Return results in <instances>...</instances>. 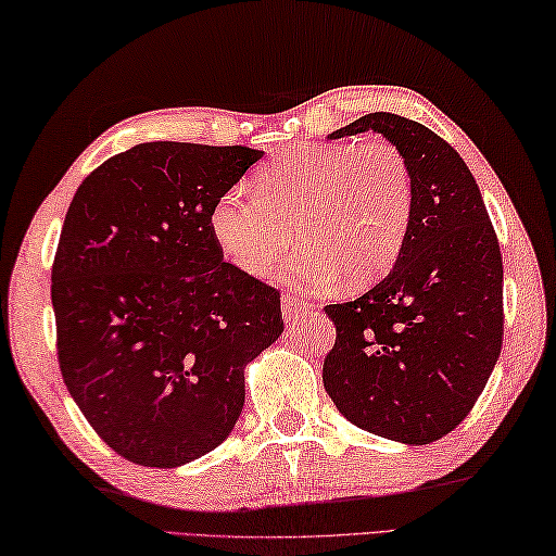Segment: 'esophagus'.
I'll use <instances>...</instances> for the list:
<instances>
[{"instance_id":"obj_1","label":"esophagus","mask_w":556,"mask_h":556,"mask_svg":"<svg viewBox=\"0 0 556 556\" xmlns=\"http://www.w3.org/2000/svg\"><path fill=\"white\" fill-rule=\"evenodd\" d=\"M309 307H312V304L302 302L300 298H294V294H286V298H282V304H280L282 319H286L288 324L298 321L304 312H309Z\"/></svg>"}]
</instances>
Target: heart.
I'll return each instance as SVG.
<instances>
[{"instance_id":"heart-1","label":"heart","mask_w":556,"mask_h":556,"mask_svg":"<svg viewBox=\"0 0 556 556\" xmlns=\"http://www.w3.org/2000/svg\"><path fill=\"white\" fill-rule=\"evenodd\" d=\"M407 157L387 139L294 143L256 173V194L230 187L215 199L208 228L223 256L264 276L302 240L290 268L302 278L362 288L399 262L413 223Z\"/></svg>"}]
</instances>
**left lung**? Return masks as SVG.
Listing matches in <instances>:
<instances>
[{"label":"left lung","mask_w":556,"mask_h":556,"mask_svg":"<svg viewBox=\"0 0 556 556\" xmlns=\"http://www.w3.org/2000/svg\"><path fill=\"white\" fill-rule=\"evenodd\" d=\"M362 131L383 134L407 157L413 223L387 278L326 307L336 345L324 359V389L365 432L432 444L466 420L502 353L500 240L472 173L441 136L369 112L328 139Z\"/></svg>","instance_id":"left-lung-1"}]
</instances>
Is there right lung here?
I'll return each instance as SVG.
<instances>
[{
	"label": "right lung",
	"instance_id": "add662e5",
	"mask_svg": "<svg viewBox=\"0 0 556 556\" xmlns=\"http://www.w3.org/2000/svg\"><path fill=\"white\" fill-rule=\"evenodd\" d=\"M264 151L139 143L90 173L52 264L72 399L136 466L177 468L230 437L244 367L282 333L276 288L223 262L208 215Z\"/></svg>",
	"mask_w": 556,
	"mask_h": 556
}]
</instances>
